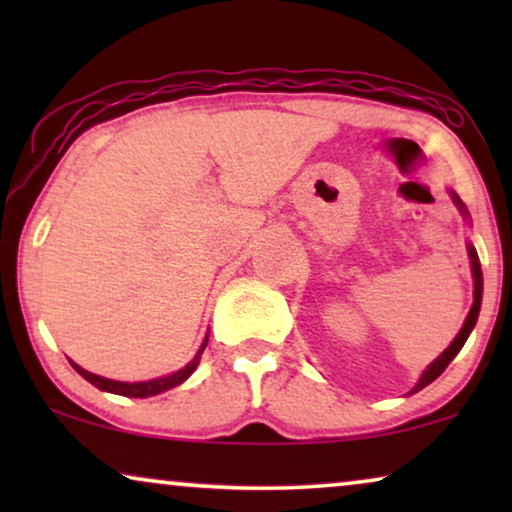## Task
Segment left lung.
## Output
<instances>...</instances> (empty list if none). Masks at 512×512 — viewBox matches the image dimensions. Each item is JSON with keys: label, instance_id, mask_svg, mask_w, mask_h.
<instances>
[{"label": "left lung", "instance_id": "left-lung-1", "mask_svg": "<svg viewBox=\"0 0 512 512\" xmlns=\"http://www.w3.org/2000/svg\"><path fill=\"white\" fill-rule=\"evenodd\" d=\"M450 195H452V202H454V205H457V209L461 212V216H464V219H468V209H466L464 202H461L459 195L454 193V191H450ZM468 258H471V272H473V305H471V312H468V317H466V321H464V326H461V331L457 333V338L452 340V345L447 347L445 352L440 354L438 359L433 361L429 368L424 370L422 377H419V382L415 384V389H412L410 394H415V391L424 389L426 384H431L433 380H436V377H438L440 373H443V370H445L447 366H450V361L454 359V356H457V354L461 352V347H464V342L468 340V335H471V331H473L475 321H478L480 303H482V270H480V258H478V251H475L473 244H468Z\"/></svg>", "mask_w": 512, "mask_h": 512}]
</instances>
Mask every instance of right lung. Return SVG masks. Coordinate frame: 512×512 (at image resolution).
<instances>
[{"mask_svg":"<svg viewBox=\"0 0 512 512\" xmlns=\"http://www.w3.org/2000/svg\"><path fill=\"white\" fill-rule=\"evenodd\" d=\"M205 347H207V338H205V342H202V347L198 349V354L193 356L191 363H186V366L181 368V370H177V373L165 375V377H156V380H149V382H116V380H107V377H100V375H95V373H88V370H83L81 366H76L74 361H72V366H74L76 373H79L81 377H86V380L90 384H95L97 389L109 391V394H118V396L146 398V396L163 394V391L177 387V384L188 380V377L193 375V370L198 368L200 356H202V352H205Z\"/></svg>","mask_w":512,"mask_h":512,"instance_id":"right-lung-1","label":"right lung"}]
</instances>
